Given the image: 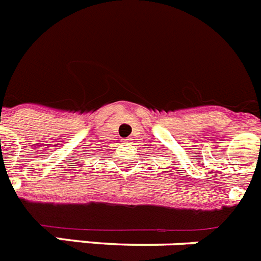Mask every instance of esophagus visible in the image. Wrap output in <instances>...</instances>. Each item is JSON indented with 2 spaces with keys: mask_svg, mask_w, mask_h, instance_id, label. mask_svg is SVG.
I'll list each match as a JSON object with an SVG mask.
<instances>
[{
  "mask_svg": "<svg viewBox=\"0 0 261 261\" xmlns=\"http://www.w3.org/2000/svg\"><path fill=\"white\" fill-rule=\"evenodd\" d=\"M123 142H128V141H126V138H124V140H123Z\"/></svg>",
  "mask_w": 261,
  "mask_h": 261,
  "instance_id": "esophagus-1",
  "label": "esophagus"
}]
</instances>
